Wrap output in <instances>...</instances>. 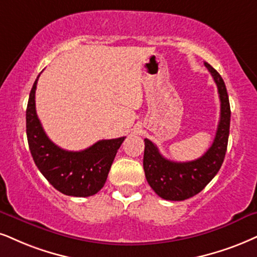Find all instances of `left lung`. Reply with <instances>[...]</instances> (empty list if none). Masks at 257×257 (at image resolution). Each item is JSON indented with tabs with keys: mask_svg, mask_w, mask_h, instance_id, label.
Here are the masks:
<instances>
[{
	"mask_svg": "<svg viewBox=\"0 0 257 257\" xmlns=\"http://www.w3.org/2000/svg\"><path fill=\"white\" fill-rule=\"evenodd\" d=\"M207 70L216 82L220 99V119L213 143L200 158L189 162H174L164 158L156 145L145 138L143 167L147 181L162 199L181 201L200 193L219 172L225 157L230 132V102L221 76L208 63Z\"/></svg>",
	"mask_w": 257,
	"mask_h": 257,
	"instance_id": "1",
	"label": "left lung"
}]
</instances>
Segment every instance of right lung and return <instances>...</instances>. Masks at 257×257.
<instances>
[{"label": "right lung", "instance_id": "1", "mask_svg": "<svg viewBox=\"0 0 257 257\" xmlns=\"http://www.w3.org/2000/svg\"><path fill=\"white\" fill-rule=\"evenodd\" d=\"M30 93L26 109V132L34 163L57 191L70 196H90L102 188L110 166L125 137L102 139L82 151H68L47 137L36 110V89Z\"/></svg>", "mask_w": 257, "mask_h": 257}]
</instances>
